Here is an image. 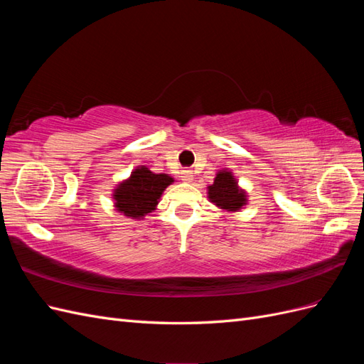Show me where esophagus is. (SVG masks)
<instances>
[{
	"mask_svg": "<svg viewBox=\"0 0 364 364\" xmlns=\"http://www.w3.org/2000/svg\"><path fill=\"white\" fill-rule=\"evenodd\" d=\"M181 178L183 182H193V171L191 170H182Z\"/></svg>",
	"mask_w": 364,
	"mask_h": 364,
	"instance_id": "esophagus-1",
	"label": "esophagus"
}]
</instances>
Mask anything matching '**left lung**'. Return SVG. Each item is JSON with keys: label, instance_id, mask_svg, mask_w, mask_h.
I'll list each match as a JSON object with an SVG mask.
<instances>
[{"label": "left lung", "instance_id": "obj_1", "mask_svg": "<svg viewBox=\"0 0 364 364\" xmlns=\"http://www.w3.org/2000/svg\"><path fill=\"white\" fill-rule=\"evenodd\" d=\"M208 197L218 208L226 211H238L247 202L246 193L240 190L238 182L228 170H222L215 174L214 183L208 186Z\"/></svg>", "mask_w": 364, "mask_h": 364}]
</instances>
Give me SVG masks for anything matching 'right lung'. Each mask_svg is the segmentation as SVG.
Segmentation results:
<instances>
[{
  "label": "right lung",
  "mask_w": 364,
  "mask_h": 364,
  "mask_svg": "<svg viewBox=\"0 0 364 364\" xmlns=\"http://www.w3.org/2000/svg\"><path fill=\"white\" fill-rule=\"evenodd\" d=\"M171 182L174 181L168 174H155L146 167H138L114 191L117 211L130 218H142L156 209L161 194Z\"/></svg>",
  "instance_id": "right-lung-1"
}]
</instances>
